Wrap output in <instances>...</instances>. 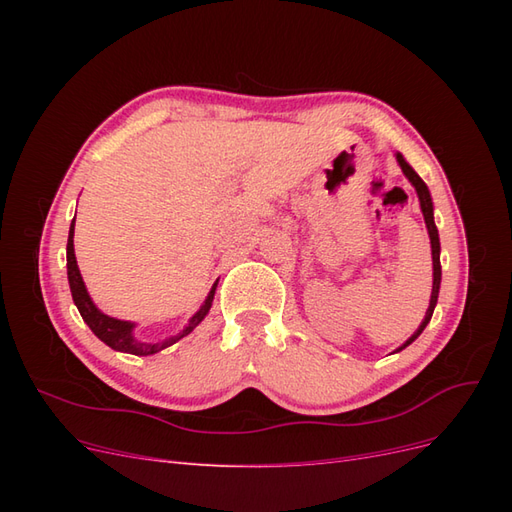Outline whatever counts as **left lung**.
I'll use <instances>...</instances> for the list:
<instances>
[{
  "label": "left lung",
  "instance_id": "obj_1",
  "mask_svg": "<svg viewBox=\"0 0 512 512\" xmlns=\"http://www.w3.org/2000/svg\"><path fill=\"white\" fill-rule=\"evenodd\" d=\"M395 158L401 166V170H404V175L408 177V181L414 185V190L418 194V200H421V211H423V218H425V224H427V232H429V239H431V258H433V286H431V299H429V307H427V314L421 322V327H418L414 331V335L408 339V342L404 346H399V350H404L406 346H410L414 339L421 335L425 331V327L429 324L431 316H433V309H436V303H438V292H440V280H442V267H440V237H438V228H436V222H433V203H431V194L427 190L425 181L418 177L414 173V168L404 160V156L401 153H395Z\"/></svg>",
  "mask_w": 512,
  "mask_h": 512
}]
</instances>
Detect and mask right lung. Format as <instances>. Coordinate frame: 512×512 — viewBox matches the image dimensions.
<instances>
[{"instance_id": "1", "label": "right lung", "mask_w": 512, "mask_h": 512, "mask_svg": "<svg viewBox=\"0 0 512 512\" xmlns=\"http://www.w3.org/2000/svg\"><path fill=\"white\" fill-rule=\"evenodd\" d=\"M66 258H68V282H70V292H72V299H74V305L79 307V312L83 316V320L87 322V327L94 331V335L98 339H102V342L106 346H111L113 350L117 352H128V354H136V356H149V354H156L168 346H173L175 342H179L181 337L190 335L200 322L205 320V316L209 314L211 309V303H213V294H215V288H218V284H213V288L209 290L205 303L200 305L198 312L190 318L188 327H185L181 333L173 335V337H166L162 339V342H156V344H149V342H141V339L134 337V322H128V320H117V318H111L102 314L100 309L94 305V301H91L89 292L85 288V282L81 277V271H79V265H76V256H74V220L70 224V235H68V247H66Z\"/></svg>"}]
</instances>
